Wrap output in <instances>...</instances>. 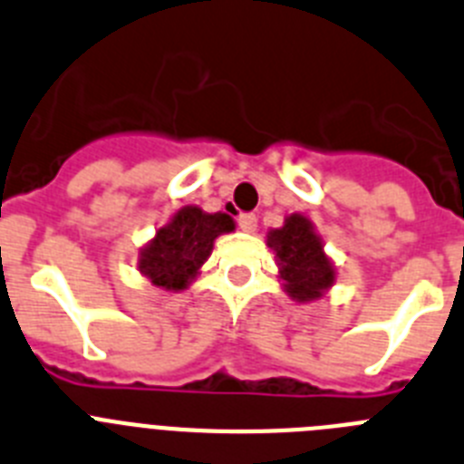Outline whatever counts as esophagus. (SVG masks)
<instances>
[{"label": "esophagus", "instance_id": "obj_1", "mask_svg": "<svg viewBox=\"0 0 464 464\" xmlns=\"http://www.w3.org/2000/svg\"><path fill=\"white\" fill-rule=\"evenodd\" d=\"M256 215L255 212H243V215H237V227L243 228V231L252 233L256 228Z\"/></svg>", "mask_w": 464, "mask_h": 464}]
</instances>
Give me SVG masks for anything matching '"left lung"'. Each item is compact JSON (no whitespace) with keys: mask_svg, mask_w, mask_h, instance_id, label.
Listing matches in <instances>:
<instances>
[{"mask_svg":"<svg viewBox=\"0 0 464 464\" xmlns=\"http://www.w3.org/2000/svg\"><path fill=\"white\" fill-rule=\"evenodd\" d=\"M268 245L276 249V264L294 299H320L322 289L332 287L334 268L305 217H289L285 227L268 233Z\"/></svg>","mask_w":464,"mask_h":464,"instance_id":"obj_1","label":"left lung"}]
</instances>
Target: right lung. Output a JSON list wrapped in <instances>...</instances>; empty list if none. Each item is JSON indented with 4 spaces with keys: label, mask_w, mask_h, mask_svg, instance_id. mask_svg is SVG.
I'll list each match as a JSON object with an SVG mask.
<instances>
[{
    "label": "right lung",
    "mask_w": 464,
    "mask_h": 464,
    "mask_svg": "<svg viewBox=\"0 0 464 464\" xmlns=\"http://www.w3.org/2000/svg\"><path fill=\"white\" fill-rule=\"evenodd\" d=\"M228 231H233L228 215H205L200 208H182L144 249L140 271L156 287L184 289L212 252L215 237Z\"/></svg>",
    "instance_id": "1"
}]
</instances>
